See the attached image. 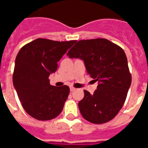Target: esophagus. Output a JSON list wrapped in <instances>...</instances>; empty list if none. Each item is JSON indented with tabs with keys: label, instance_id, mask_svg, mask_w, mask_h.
<instances>
[{
	"label": "esophagus",
	"instance_id": "obj_1",
	"mask_svg": "<svg viewBox=\"0 0 148 148\" xmlns=\"http://www.w3.org/2000/svg\"><path fill=\"white\" fill-rule=\"evenodd\" d=\"M70 91H74V90H75V87H70Z\"/></svg>",
	"mask_w": 148,
	"mask_h": 148
}]
</instances>
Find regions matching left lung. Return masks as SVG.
<instances>
[{"label":"left lung","instance_id":"8db88e82","mask_svg":"<svg viewBox=\"0 0 148 148\" xmlns=\"http://www.w3.org/2000/svg\"><path fill=\"white\" fill-rule=\"evenodd\" d=\"M66 56L83 60L87 73L99 83L93 94L84 90V97L78 102L82 116L93 124L113 119L125 104L131 84L122 48L105 38L81 40Z\"/></svg>","mask_w":148,"mask_h":148}]
</instances>
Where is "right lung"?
<instances>
[{"label": "right lung", "instance_id": "1", "mask_svg": "<svg viewBox=\"0 0 148 148\" xmlns=\"http://www.w3.org/2000/svg\"><path fill=\"white\" fill-rule=\"evenodd\" d=\"M75 42L37 38L18 52L13 84L23 109L35 119L51 120L61 113L70 87L50 85L49 76L57 70L58 61Z\"/></svg>", "mask_w": 148, "mask_h": 148}]
</instances>
